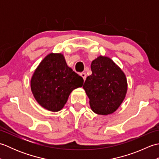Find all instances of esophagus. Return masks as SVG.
<instances>
[{"mask_svg": "<svg viewBox=\"0 0 159 159\" xmlns=\"http://www.w3.org/2000/svg\"><path fill=\"white\" fill-rule=\"evenodd\" d=\"M80 75L83 77L84 81H85V79H86V73L85 72H82V73L80 74Z\"/></svg>", "mask_w": 159, "mask_h": 159, "instance_id": "1", "label": "esophagus"}]
</instances>
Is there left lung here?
Here are the masks:
<instances>
[{"instance_id": "8db88e82", "label": "left lung", "mask_w": 159, "mask_h": 159, "mask_svg": "<svg viewBox=\"0 0 159 159\" xmlns=\"http://www.w3.org/2000/svg\"><path fill=\"white\" fill-rule=\"evenodd\" d=\"M92 75L87 77L83 89L89 105L98 115L114 113L126 97L128 83L126 75L111 58L100 55L91 64Z\"/></svg>"}]
</instances>
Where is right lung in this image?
Here are the masks:
<instances>
[{
    "mask_svg": "<svg viewBox=\"0 0 159 159\" xmlns=\"http://www.w3.org/2000/svg\"><path fill=\"white\" fill-rule=\"evenodd\" d=\"M83 79L67 65L61 53H50L37 67L31 79L35 100L45 109L57 112L67 102L71 92L81 87Z\"/></svg>",
    "mask_w": 159,
    "mask_h": 159,
    "instance_id": "obj_1",
    "label": "right lung"
}]
</instances>
